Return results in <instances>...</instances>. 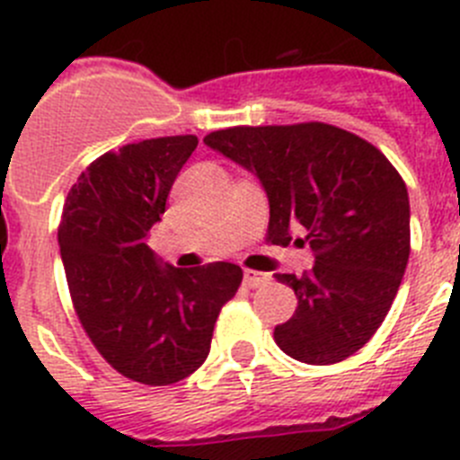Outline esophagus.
Here are the masks:
<instances>
[{
  "instance_id": "34e87169",
  "label": "esophagus",
  "mask_w": 460,
  "mask_h": 460,
  "mask_svg": "<svg viewBox=\"0 0 460 460\" xmlns=\"http://www.w3.org/2000/svg\"><path fill=\"white\" fill-rule=\"evenodd\" d=\"M245 287H250V288H256V287H261V284H266L268 279H270V277L266 275V272H259V270H250V268H247L245 270Z\"/></svg>"
}]
</instances>
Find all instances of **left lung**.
<instances>
[{"mask_svg": "<svg viewBox=\"0 0 460 460\" xmlns=\"http://www.w3.org/2000/svg\"><path fill=\"white\" fill-rule=\"evenodd\" d=\"M206 146L256 173L268 194V243L314 250L312 270L277 275L296 291V314L275 328L293 359L334 364L374 337L411 256V201L383 153L328 123L235 126ZM303 238L300 239L299 235Z\"/></svg>", "mask_w": 460, "mask_h": 460, "instance_id": "left-lung-1", "label": "left lung"}]
</instances>
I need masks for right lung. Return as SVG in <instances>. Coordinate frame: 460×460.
<instances>
[{"label": "right lung", "instance_id": "1", "mask_svg": "<svg viewBox=\"0 0 460 460\" xmlns=\"http://www.w3.org/2000/svg\"><path fill=\"white\" fill-rule=\"evenodd\" d=\"M199 139H144L91 163L70 188L59 247L82 328L107 362L144 385H173L206 362L215 321L243 270L160 263L148 231Z\"/></svg>", "mask_w": 460, "mask_h": 460}]
</instances>
